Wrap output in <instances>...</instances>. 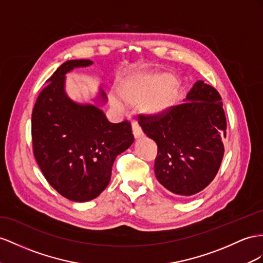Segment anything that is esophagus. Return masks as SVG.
Segmentation results:
<instances>
[{"mask_svg":"<svg viewBox=\"0 0 263 263\" xmlns=\"http://www.w3.org/2000/svg\"><path fill=\"white\" fill-rule=\"evenodd\" d=\"M132 132H133V136H134V138H136V139H140L141 137L143 136L142 130H141L140 125L137 124V123H133L132 124Z\"/></svg>","mask_w":263,"mask_h":263,"instance_id":"34e87169","label":"esophagus"}]
</instances>
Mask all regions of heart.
<instances>
[{
	"label": "heart",
	"instance_id": "obj_1",
	"mask_svg": "<svg viewBox=\"0 0 263 263\" xmlns=\"http://www.w3.org/2000/svg\"><path fill=\"white\" fill-rule=\"evenodd\" d=\"M119 97L126 106L141 104L146 113H159L169 105L172 96V85L167 77L151 73L134 74L120 84ZM111 104L114 109L122 110L119 100L111 97Z\"/></svg>",
	"mask_w": 263,
	"mask_h": 263
}]
</instances>
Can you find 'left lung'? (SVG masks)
Instances as JSON below:
<instances>
[{
	"label": "left lung",
	"mask_w": 263,
	"mask_h": 263,
	"mask_svg": "<svg viewBox=\"0 0 263 263\" xmlns=\"http://www.w3.org/2000/svg\"><path fill=\"white\" fill-rule=\"evenodd\" d=\"M185 102L153 116H139L147 137L156 141L154 173L166 190L190 197L217 176L224 154L227 120L219 92L197 81Z\"/></svg>",
	"instance_id": "obj_1"
}]
</instances>
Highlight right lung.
Wrapping results in <instances>:
<instances>
[{
	"label": "right lung",
	"instance_id": "1",
	"mask_svg": "<svg viewBox=\"0 0 263 263\" xmlns=\"http://www.w3.org/2000/svg\"><path fill=\"white\" fill-rule=\"evenodd\" d=\"M92 63L70 60L60 65L32 112L33 153L40 169L53 189L76 202L90 201L105 189L114 160L134 141L129 121L111 123L97 105L79 104L66 96L65 74ZM98 99L105 102V93Z\"/></svg>",
	"mask_w": 263,
	"mask_h": 263
}]
</instances>
